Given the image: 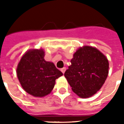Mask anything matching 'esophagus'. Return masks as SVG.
Returning a JSON list of instances; mask_svg holds the SVG:
<instances>
[{
  "mask_svg": "<svg viewBox=\"0 0 124 124\" xmlns=\"http://www.w3.org/2000/svg\"><path fill=\"white\" fill-rule=\"evenodd\" d=\"M65 70H66V68H61V71L63 72V74H64Z\"/></svg>",
  "mask_w": 124,
  "mask_h": 124,
  "instance_id": "obj_1",
  "label": "esophagus"
}]
</instances>
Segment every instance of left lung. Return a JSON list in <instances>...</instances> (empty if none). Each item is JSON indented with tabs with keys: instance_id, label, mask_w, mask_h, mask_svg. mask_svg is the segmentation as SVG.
<instances>
[{
	"instance_id": "obj_1",
	"label": "left lung",
	"mask_w": 124,
	"mask_h": 124,
	"mask_svg": "<svg viewBox=\"0 0 124 124\" xmlns=\"http://www.w3.org/2000/svg\"><path fill=\"white\" fill-rule=\"evenodd\" d=\"M107 58L97 48L80 47L74 54L71 65L65 72L72 90L81 98L94 95L102 87L108 74Z\"/></svg>"
}]
</instances>
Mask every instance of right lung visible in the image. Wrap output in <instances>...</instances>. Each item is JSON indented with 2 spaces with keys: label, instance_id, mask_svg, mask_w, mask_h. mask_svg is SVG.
I'll return each mask as SVG.
<instances>
[{
  "label": "right lung",
  "instance_id": "obj_1",
  "mask_svg": "<svg viewBox=\"0 0 124 124\" xmlns=\"http://www.w3.org/2000/svg\"><path fill=\"white\" fill-rule=\"evenodd\" d=\"M43 50L28 51L17 67V77L23 88L34 97H41L51 93L55 80L63 73L52 62L44 59Z\"/></svg>",
  "mask_w": 124,
  "mask_h": 124
}]
</instances>
